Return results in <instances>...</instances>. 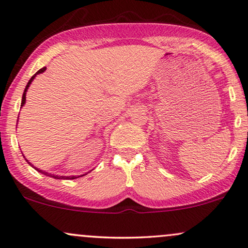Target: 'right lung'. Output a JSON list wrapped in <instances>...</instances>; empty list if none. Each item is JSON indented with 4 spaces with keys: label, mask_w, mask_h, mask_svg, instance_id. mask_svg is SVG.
<instances>
[{
    "label": "right lung",
    "mask_w": 248,
    "mask_h": 248,
    "mask_svg": "<svg viewBox=\"0 0 248 248\" xmlns=\"http://www.w3.org/2000/svg\"><path fill=\"white\" fill-rule=\"evenodd\" d=\"M46 69V67L41 68V69H39V70L37 71V73H35V74L33 75V76L31 77V79L28 81V84H27V86H26V89H24V92H23V95H22V100H21V107H22V106L24 105V104H26V100H27V99H26V98H27V97H26V96H27V92H28L29 87H30L31 82L33 81V79H34V78H35V76H37V75H39V74H42V73H44V71H45ZM17 120H19V117H17ZM23 157H24V159H26V156H23ZM26 161H27V162H28L29 164H30V166H31L32 168H34L35 170H37L38 172H41V173H44L45 175H48V177H51V178H55V179H60V180H64V179H77V178L82 177V175H86V174L88 173V172H87V173H85V174H81V175H68V177H66V175H57V174H51V173H48V172H46V171H44V170H40V169H38L37 167H34L33 164L29 162V161H28L27 159H26Z\"/></svg>",
    "instance_id": "right-lung-1"
}]
</instances>
